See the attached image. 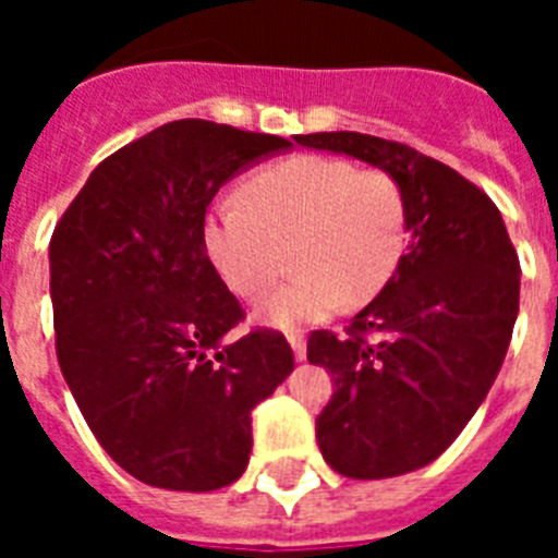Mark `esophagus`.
Here are the masks:
<instances>
[{
    "label": "esophagus",
    "mask_w": 558,
    "mask_h": 558,
    "mask_svg": "<svg viewBox=\"0 0 558 558\" xmlns=\"http://www.w3.org/2000/svg\"><path fill=\"white\" fill-rule=\"evenodd\" d=\"M288 340L295 352V360L307 357V338H304L302 329H293V332H288Z\"/></svg>",
    "instance_id": "esophagus-1"
}]
</instances>
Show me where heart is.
Segmentation results:
<instances>
[{
  "label": "heart",
  "instance_id": "b5f03b06",
  "mask_svg": "<svg viewBox=\"0 0 558 558\" xmlns=\"http://www.w3.org/2000/svg\"><path fill=\"white\" fill-rule=\"evenodd\" d=\"M206 254L248 302L284 270L295 276L259 307L270 327L324 322L363 307L391 282L408 248V201L391 172L302 153L254 172L240 201L206 215Z\"/></svg>",
  "mask_w": 558,
  "mask_h": 558
}]
</instances>
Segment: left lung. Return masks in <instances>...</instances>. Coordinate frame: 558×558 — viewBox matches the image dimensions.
<instances>
[{
	"mask_svg": "<svg viewBox=\"0 0 558 558\" xmlns=\"http://www.w3.org/2000/svg\"><path fill=\"white\" fill-rule=\"evenodd\" d=\"M391 172L408 201L411 245L347 335L315 329L307 360L335 379L315 438L357 481L436 461L489 393L520 310V259L481 186L425 153L368 133L295 136Z\"/></svg>",
	"mask_w": 558,
	"mask_h": 558,
	"instance_id": "8db88e82",
	"label": "left lung"
}]
</instances>
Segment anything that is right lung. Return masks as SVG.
I'll return each mask as SVG.
<instances>
[{
  "instance_id": "right-lung-1",
  "label": "right lung",
  "mask_w": 558,
  "mask_h": 558,
  "mask_svg": "<svg viewBox=\"0 0 558 558\" xmlns=\"http://www.w3.org/2000/svg\"><path fill=\"white\" fill-rule=\"evenodd\" d=\"M290 147L274 133L175 120L111 153L49 240L63 379L102 450L147 486L223 489L248 466L251 411L293 372L245 318L204 243L220 186Z\"/></svg>"
}]
</instances>
